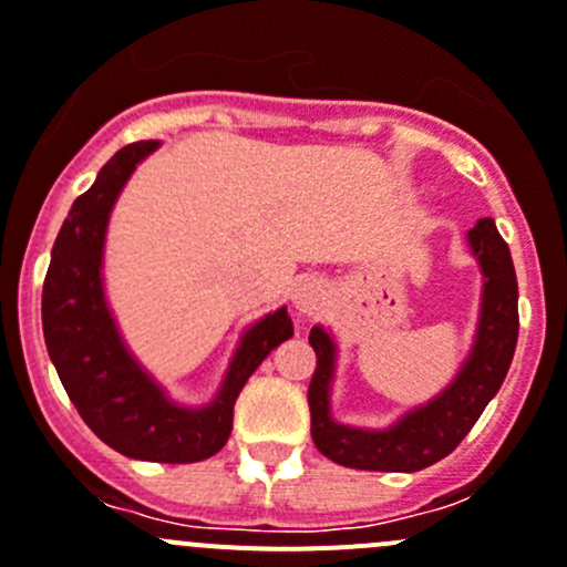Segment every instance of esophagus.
I'll return each mask as SVG.
<instances>
[{"label":"esophagus","mask_w":567,"mask_h":567,"mask_svg":"<svg viewBox=\"0 0 567 567\" xmlns=\"http://www.w3.org/2000/svg\"><path fill=\"white\" fill-rule=\"evenodd\" d=\"M323 301H327V285L318 277H310V274H307V277H299V282H296L293 288L296 310L312 316V312L321 310Z\"/></svg>","instance_id":"34e87169"}]
</instances>
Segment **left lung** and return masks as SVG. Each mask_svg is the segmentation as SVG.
I'll list each match as a JSON object with an SVG mask.
<instances>
[{"label": "left lung", "instance_id": "obj_1", "mask_svg": "<svg viewBox=\"0 0 567 567\" xmlns=\"http://www.w3.org/2000/svg\"><path fill=\"white\" fill-rule=\"evenodd\" d=\"M468 240L485 274L482 321L474 351L446 393L401 417L390 430L362 432L340 426L329 417L334 346L321 327L310 329L316 371L307 390V404L312 443L323 457L360 471H421L452 454L474 430L513 362L518 343V279L507 244L498 235L493 218H480L468 233Z\"/></svg>", "mask_w": 567, "mask_h": 567}]
</instances>
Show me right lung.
Returning <instances> with one entry per match:
<instances>
[{
    "instance_id": "1",
    "label": "right lung",
    "mask_w": 567,
    "mask_h": 567,
    "mask_svg": "<svg viewBox=\"0 0 567 567\" xmlns=\"http://www.w3.org/2000/svg\"><path fill=\"white\" fill-rule=\"evenodd\" d=\"M157 141H137L110 157L96 183L76 196L60 227L43 279V340L71 404L93 435L132 460L199 463L221 452L233 432V410L246 379L274 346L293 334L288 310H277L246 332L221 393L205 410L172 404L121 346L102 293V246L110 210Z\"/></svg>"
}]
</instances>
